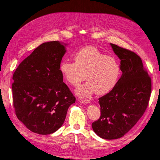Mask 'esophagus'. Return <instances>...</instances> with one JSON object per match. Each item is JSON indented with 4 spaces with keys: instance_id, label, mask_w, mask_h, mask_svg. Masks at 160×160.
<instances>
[{
    "instance_id": "obj_1",
    "label": "esophagus",
    "mask_w": 160,
    "mask_h": 160,
    "mask_svg": "<svg viewBox=\"0 0 160 160\" xmlns=\"http://www.w3.org/2000/svg\"><path fill=\"white\" fill-rule=\"evenodd\" d=\"M79 101L83 104H87L91 102L89 100H87V99H80Z\"/></svg>"
}]
</instances>
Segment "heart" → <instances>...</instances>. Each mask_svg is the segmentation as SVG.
I'll use <instances>...</instances> for the list:
<instances>
[{"label":"heart","instance_id":"obj_1","mask_svg":"<svg viewBox=\"0 0 160 160\" xmlns=\"http://www.w3.org/2000/svg\"><path fill=\"white\" fill-rule=\"evenodd\" d=\"M74 58V62H62L60 70L67 82L73 87H77L85 78L88 80L77 89L79 97H88L95 92L104 95L115 87L121 69L114 58L89 46L79 50Z\"/></svg>","mask_w":160,"mask_h":160}]
</instances>
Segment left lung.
Listing matches in <instances>:
<instances>
[{
  "label": "left lung",
  "mask_w": 160,
  "mask_h": 160,
  "mask_svg": "<svg viewBox=\"0 0 160 160\" xmlns=\"http://www.w3.org/2000/svg\"><path fill=\"white\" fill-rule=\"evenodd\" d=\"M121 60L122 72L115 87L98 98L100 118L92 123L97 135L105 139L124 136L145 113L151 93V78L141 58L130 50L110 43Z\"/></svg>",
  "instance_id": "1"
}]
</instances>
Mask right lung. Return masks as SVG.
<instances>
[{
  "instance_id": "add662e5",
  "label": "right lung",
  "mask_w": 160,
  "mask_h": 160,
  "mask_svg": "<svg viewBox=\"0 0 160 160\" xmlns=\"http://www.w3.org/2000/svg\"><path fill=\"white\" fill-rule=\"evenodd\" d=\"M65 45L58 41L40 45L13 75L15 114L28 129L41 135L62 127L69 107L76 100L60 70Z\"/></svg>"
}]
</instances>
